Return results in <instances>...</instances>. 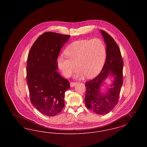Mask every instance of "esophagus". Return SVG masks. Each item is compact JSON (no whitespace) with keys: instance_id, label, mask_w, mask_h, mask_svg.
Segmentation results:
<instances>
[{"instance_id":"obj_1","label":"esophagus","mask_w":147,"mask_h":147,"mask_svg":"<svg viewBox=\"0 0 147 147\" xmlns=\"http://www.w3.org/2000/svg\"><path fill=\"white\" fill-rule=\"evenodd\" d=\"M77 82H71L70 83V85L71 87L74 86L76 85H77Z\"/></svg>"}]
</instances>
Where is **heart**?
<instances>
[{"mask_svg": "<svg viewBox=\"0 0 147 147\" xmlns=\"http://www.w3.org/2000/svg\"><path fill=\"white\" fill-rule=\"evenodd\" d=\"M67 56L58 57L57 63L63 75L69 77L76 68V77L83 75L87 78L96 76L105 63L106 49L103 41L99 38L83 40L72 42L65 50Z\"/></svg>", "mask_w": 147, "mask_h": 147, "instance_id": "heart-1", "label": "heart"}]
</instances>
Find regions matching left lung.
I'll use <instances>...</instances> for the list:
<instances>
[{"mask_svg":"<svg viewBox=\"0 0 147 147\" xmlns=\"http://www.w3.org/2000/svg\"><path fill=\"white\" fill-rule=\"evenodd\" d=\"M101 32L106 45V59L100 74L92 80L85 83V102L86 107L98 115H105L112 110L119 101L123 84V62L119 46L106 31ZM111 74L115 76L112 88L105 95L99 92V86Z\"/></svg>","mask_w":147,"mask_h":147,"instance_id":"8db88e82","label":"left lung"}]
</instances>
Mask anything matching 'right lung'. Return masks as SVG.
Here are the masks:
<instances>
[{
    "instance_id": "1",
    "label": "right lung",
    "mask_w": 147,
    "mask_h": 147,
    "mask_svg": "<svg viewBox=\"0 0 147 147\" xmlns=\"http://www.w3.org/2000/svg\"><path fill=\"white\" fill-rule=\"evenodd\" d=\"M70 35L46 32L40 36L29 51L26 80L31 104L40 112L54 116L64 107V94L69 81L57 71L60 50Z\"/></svg>"
}]
</instances>
